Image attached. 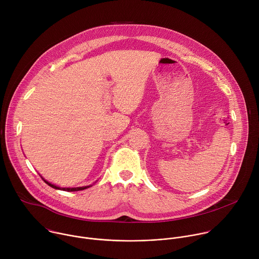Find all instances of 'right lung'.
Returning <instances> with one entry per match:
<instances>
[{
    "instance_id": "1",
    "label": "right lung",
    "mask_w": 259,
    "mask_h": 259,
    "mask_svg": "<svg viewBox=\"0 0 259 259\" xmlns=\"http://www.w3.org/2000/svg\"><path fill=\"white\" fill-rule=\"evenodd\" d=\"M42 179L48 184V186H50L51 188H53V189H55V190H60V191H65V192H77V191H82V190H86V189H88V188H90L91 186H87V187H81V188H59V187H56V186H54V184H52V183H50L49 181H47V180H45L43 177H42Z\"/></svg>"
}]
</instances>
